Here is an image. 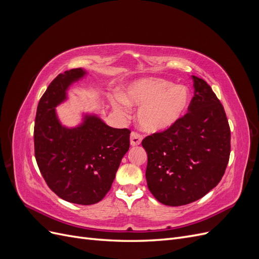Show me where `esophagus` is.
<instances>
[{
	"mask_svg": "<svg viewBox=\"0 0 259 259\" xmlns=\"http://www.w3.org/2000/svg\"><path fill=\"white\" fill-rule=\"evenodd\" d=\"M130 143H131L132 147L139 146L140 143H142V136H140L138 133L133 132L131 134V137H130Z\"/></svg>",
	"mask_w": 259,
	"mask_h": 259,
	"instance_id": "esophagus-1",
	"label": "esophagus"
}]
</instances>
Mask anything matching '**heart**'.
<instances>
[{
	"label": "heart",
	"mask_w": 259,
	"mask_h": 259,
	"mask_svg": "<svg viewBox=\"0 0 259 259\" xmlns=\"http://www.w3.org/2000/svg\"><path fill=\"white\" fill-rule=\"evenodd\" d=\"M190 104V91L185 85L160 77H144L130 83L122 95L111 99L113 110L126 115L130 107L140 108L137 122L148 133L170 128L182 119Z\"/></svg>",
	"instance_id": "1"
}]
</instances>
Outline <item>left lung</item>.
I'll return each mask as SVG.
<instances>
[{
    "label": "left lung",
    "mask_w": 259,
    "mask_h": 259,
    "mask_svg": "<svg viewBox=\"0 0 259 259\" xmlns=\"http://www.w3.org/2000/svg\"><path fill=\"white\" fill-rule=\"evenodd\" d=\"M194 96L174 126L143 140L148 155L146 179L164 205L197 201L222 180L230 155V127L210 86L191 75Z\"/></svg>",
    "instance_id": "obj_1"
}]
</instances>
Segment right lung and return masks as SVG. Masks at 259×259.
Segmentation results:
<instances>
[{
	"label": "right lung",
	"instance_id": "1",
	"mask_svg": "<svg viewBox=\"0 0 259 259\" xmlns=\"http://www.w3.org/2000/svg\"><path fill=\"white\" fill-rule=\"evenodd\" d=\"M88 74L76 68L57 75L40 99L34 125L35 159L46 184L62 200L81 205L95 204L110 190L131 134L109 126L94 112L82 113L76 126L60 122L56 108Z\"/></svg>",
	"mask_w": 259,
	"mask_h": 259
}]
</instances>
